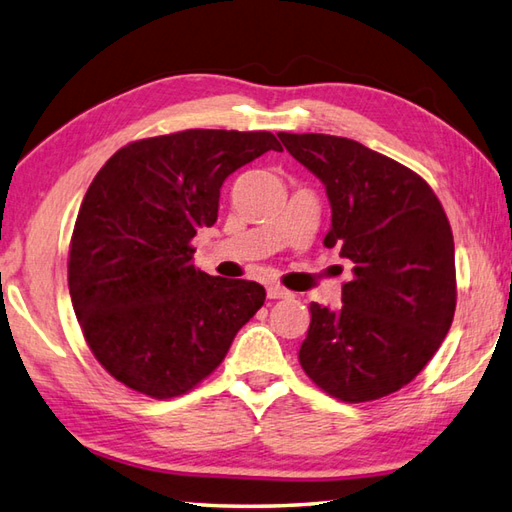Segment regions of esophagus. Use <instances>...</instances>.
Returning a JSON list of instances; mask_svg holds the SVG:
<instances>
[{"label":"esophagus","mask_w":512,"mask_h":512,"mask_svg":"<svg viewBox=\"0 0 512 512\" xmlns=\"http://www.w3.org/2000/svg\"><path fill=\"white\" fill-rule=\"evenodd\" d=\"M266 295H268V299H286V297H290V292L277 284H270L266 288Z\"/></svg>","instance_id":"1"}]
</instances>
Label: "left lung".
I'll return each mask as SVG.
<instances>
[{
    "label": "left lung",
    "mask_w": 512,
    "mask_h": 512,
    "mask_svg": "<svg viewBox=\"0 0 512 512\" xmlns=\"http://www.w3.org/2000/svg\"><path fill=\"white\" fill-rule=\"evenodd\" d=\"M279 140L325 184L332 226L323 244L352 262L343 306L310 303L303 372L325 394L367 402L409 385L455 314V246L436 193L416 171L350 138Z\"/></svg>",
    "instance_id": "left-lung-1"
}]
</instances>
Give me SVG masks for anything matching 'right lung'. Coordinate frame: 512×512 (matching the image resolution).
Instances as JSON below:
<instances>
[{
  "instance_id": "add662e5",
  "label": "right lung",
  "mask_w": 512,
  "mask_h": 512,
  "mask_svg": "<svg viewBox=\"0 0 512 512\" xmlns=\"http://www.w3.org/2000/svg\"><path fill=\"white\" fill-rule=\"evenodd\" d=\"M270 132L187 129L134 140L96 173L70 239L68 286L96 361L151 398L213 374L264 306L255 281L193 266L191 239L213 226L224 180L266 151Z\"/></svg>"
}]
</instances>
